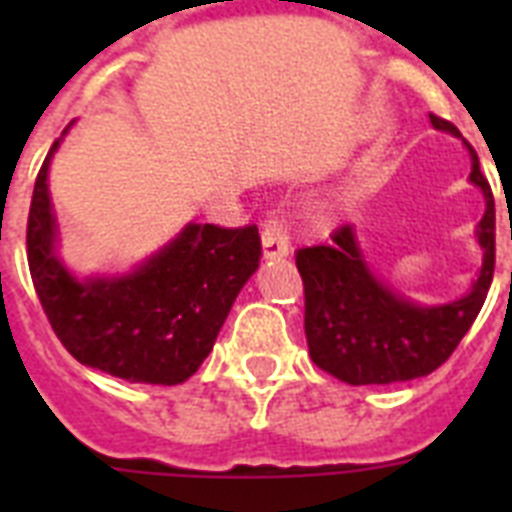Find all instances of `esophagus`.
Masks as SVG:
<instances>
[{
  "mask_svg": "<svg viewBox=\"0 0 512 512\" xmlns=\"http://www.w3.org/2000/svg\"><path fill=\"white\" fill-rule=\"evenodd\" d=\"M289 252H292V244H289V231L284 217H268L263 225V257L265 260H279V257H287Z\"/></svg>",
  "mask_w": 512,
  "mask_h": 512,
  "instance_id": "1",
  "label": "esophagus"
}]
</instances>
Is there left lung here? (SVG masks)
<instances>
[{
    "label": "left lung",
    "instance_id": "obj_1",
    "mask_svg": "<svg viewBox=\"0 0 512 512\" xmlns=\"http://www.w3.org/2000/svg\"><path fill=\"white\" fill-rule=\"evenodd\" d=\"M430 124L460 138L441 116ZM470 183L484 193L476 228L481 268L468 295L444 305H420L377 279L358 247L353 225H340L329 244L297 249L305 287V337L313 364L348 385H390L425 377L452 356L473 327L494 276V196L470 143Z\"/></svg>",
    "mask_w": 512,
    "mask_h": 512
}]
</instances>
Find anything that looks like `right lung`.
Listing matches in <instances>:
<instances>
[{
    "instance_id": "right-lung-1",
    "label": "right lung",
    "mask_w": 512,
    "mask_h": 512,
    "mask_svg": "<svg viewBox=\"0 0 512 512\" xmlns=\"http://www.w3.org/2000/svg\"><path fill=\"white\" fill-rule=\"evenodd\" d=\"M71 127V124H68ZM28 209V271L58 340L84 366L148 385L185 382L209 356L233 300L260 265L257 225L188 223L130 273L79 279L58 257V223L47 172Z\"/></svg>"
}]
</instances>
